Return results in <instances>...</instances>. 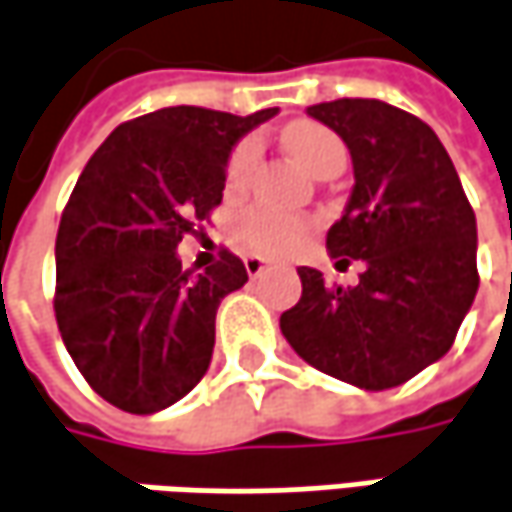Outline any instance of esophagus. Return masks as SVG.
I'll use <instances>...</instances> for the list:
<instances>
[{
	"label": "esophagus",
	"instance_id": "obj_1",
	"mask_svg": "<svg viewBox=\"0 0 512 512\" xmlns=\"http://www.w3.org/2000/svg\"><path fill=\"white\" fill-rule=\"evenodd\" d=\"M243 263H246V272H249V278H257V275H263V272L269 269V263H266L263 257H255V255L246 257Z\"/></svg>",
	"mask_w": 512,
	"mask_h": 512
}]
</instances>
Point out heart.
I'll return each mask as SVG.
<instances>
[{
  "mask_svg": "<svg viewBox=\"0 0 512 512\" xmlns=\"http://www.w3.org/2000/svg\"><path fill=\"white\" fill-rule=\"evenodd\" d=\"M283 143L292 151V157L300 166L309 168L312 174L335 154H344V143L318 123H292L283 131ZM260 160V143L243 140L232 151L226 166V183L229 189H240L249 183ZM237 234L246 249L257 255H283L289 252L303 234V220L298 214L280 212L272 206H255L237 217Z\"/></svg>",
  "mask_w": 512,
  "mask_h": 512,
  "instance_id": "heart-1",
  "label": "heart"
}]
</instances>
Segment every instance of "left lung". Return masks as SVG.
<instances>
[{"instance_id":"1","label":"left lung","mask_w":512,"mask_h":512,"mask_svg":"<svg viewBox=\"0 0 512 512\" xmlns=\"http://www.w3.org/2000/svg\"><path fill=\"white\" fill-rule=\"evenodd\" d=\"M349 148L355 186L326 234L332 257L364 260L358 286L300 266L280 332L306 364L352 387L389 389L450 352L478 292L476 214L435 131L381 100L309 105Z\"/></svg>"}]
</instances>
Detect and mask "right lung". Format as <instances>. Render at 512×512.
Returning <instances> with one entry per match:
<instances>
[{
	"label": "right lung",
	"mask_w": 512,
	"mask_h": 512,
	"mask_svg": "<svg viewBox=\"0 0 512 512\" xmlns=\"http://www.w3.org/2000/svg\"><path fill=\"white\" fill-rule=\"evenodd\" d=\"M275 114L160 108L117 125L82 168L56 232L54 312L108 404L154 415L206 375L217 306L249 275L229 252L183 272L177 246L220 206L234 145Z\"/></svg>",
	"instance_id": "obj_1"
}]
</instances>
